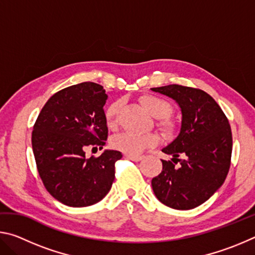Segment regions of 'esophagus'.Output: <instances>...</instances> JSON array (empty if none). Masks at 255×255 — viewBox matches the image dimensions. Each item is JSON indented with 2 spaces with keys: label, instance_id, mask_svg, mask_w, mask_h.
<instances>
[{
  "label": "esophagus",
  "instance_id": "1",
  "mask_svg": "<svg viewBox=\"0 0 255 255\" xmlns=\"http://www.w3.org/2000/svg\"><path fill=\"white\" fill-rule=\"evenodd\" d=\"M126 156L129 158V159H131V161H133V162H139V161H141V159H143V156H140V155H126Z\"/></svg>",
  "mask_w": 255,
  "mask_h": 255
}]
</instances>
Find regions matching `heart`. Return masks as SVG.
I'll return each mask as SVG.
<instances>
[{
  "label": "heart",
  "mask_w": 255,
  "mask_h": 255,
  "mask_svg": "<svg viewBox=\"0 0 255 255\" xmlns=\"http://www.w3.org/2000/svg\"><path fill=\"white\" fill-rule=\"evenodd\" d=\"M140 101L146 108V110L153 117L157 118V124L159 127L167 132H172L174 130V123L169 117L172 114L173 108H172V105L169 101L161 97L150 96V94L144 96L140 99ZM120 108H122V102L120 101L112 102L106 108L105 119L108 127L114 128L116 126ZM158 143L159 136L154 132L146 133V135H135V133L125 132L116 136L111 140L112 147L128 155H138L143 152L145 148L153 147Z\"/></svg>",
  "instance_id": "1"
}]
</instances>
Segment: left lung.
<instances>
[{"label":"left lung","mask_w":255,"mask_h":255,"mask_svg":"<svg viewBox=\"0 0 255 255\" xmlns=\"http://www.w3.org/2000/svg\"><path fill=\"white\" fill-rule=\"evenodd\" d=\"M150 90L173 99L182 114L179 135L162 148L173 157L162 159V172L152 179L153 191L170 208H196L222 187L227 176L233 146L230 123L218 103L202 90L178 84Z\"/></svg>","instance_id":"obj_1"}]
</instances>
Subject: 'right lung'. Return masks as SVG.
<instances>
[{"instance_id":"obj_1","label":"right lung","mask_w":255,"mask_h":255,"mask_svg":"<svg viewBox=\"0 0 255 255\" xmlns=\"http://www.w3.org/2000/svg\"><path fill=\"white\" fill-rule=\"evenodd\" d=\"M108 96L100 84L84 82L55 93L42 108L32 130V150L45 188L70 207L97 204L110 191L118 150L85 157L88 146L101 147L108 138Z\"/></svg>"}]
</instances>
